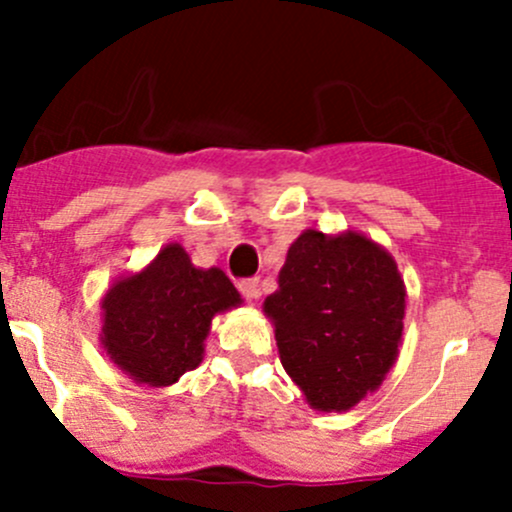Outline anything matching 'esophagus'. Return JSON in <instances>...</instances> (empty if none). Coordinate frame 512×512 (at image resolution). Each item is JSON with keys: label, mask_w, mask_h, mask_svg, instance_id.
<instances>
[{"label": "esophagus", "mask_w": 512, "mask_h": 512, "mask_svg": "<svg viewBox=\"0 0 512 512\" xmlns=\"http://www.w3.org/2000/svg\"><path fill=\"white\" fill-rule=\"evenodd\" d=\"M240 292L247 299H257L260 297V280L257 277H245V280H240Z\"/></svg>", "instance_id": "obj_1"}]
</instances>
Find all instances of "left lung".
<instances>
[{
	"label": "left lung",
	"mask_w": 512,
	"mask_h": 512,
	"mask_svg": "<svg viewBox=\"0 0 512 512\" xmlns=\"http://www.w3.org/2000/svg\"><path fill=\"white\" fill-rule=\"evenodd\" d=\"M404 307L396 262L359 232H302L265 299L282 366L319 411H347L379 389L399 354Z\"/></svg>",
	"instance_id": "obj_1"
}]
</instances>
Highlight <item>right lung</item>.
I'll list each match as a JSON object with an SVG mask.
<instances>
[{
    "instance_id": "add662e5",
    "label": "right lung",
    "mask_w": 512,
    "mask_h": 512,
    "mask_svg": "<svg viewBox=\"0 0 512 512\" xmlns=\"http://www.w3.org/2000/svg\"><path fill=\"white\" fill-rule=\"evenodd\" d=\"M237 304L223 270H200L183 247L168 245L141 275L108 289L101 342L138 384L168 386L200 364L215 314Z\"/></svg>"
}]
</instances>
